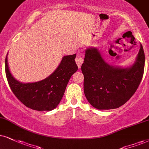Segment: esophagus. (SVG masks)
Listing matches in <instances>:
<instances>
[{
  "instance_id": "1",
  "label": "esophagus",
  "mask_w": 149,
  "mask_h": 149,
  "mask_svg": "<svg viewBox=\"0 0 149 149\" xmlns=\"http://www.w3.org/2000/svg\"><path fill=\"white\" fill-rule=\"evenodd\" d=\"M83 57H84V55L82 54H78L76 58H75V61H76L77 64L79 68H80L81 66L82 63H83L84 62Z\"/></svg>"
}]
</instances>
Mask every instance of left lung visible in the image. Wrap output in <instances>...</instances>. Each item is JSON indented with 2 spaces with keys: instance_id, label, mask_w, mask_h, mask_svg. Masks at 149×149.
Returning a JSON list of instances; mask_svg holds the SVG:
<instances>
[{
  "instance_id": "1",
  "label": "left lung",
  "mask_w": 149,
  "mask_h": 149,
  "mask_svg": "<svg viewBox=\"0 0 149 149\" xmlns=\"http://www.w3.org/2000/svg\"><path fill=\"white\" fill-rule=\"evenodd\" d=\"M145 63L142 44L135 61L128 68L108 64L96 47L86 49L81 65L84 94L88 102L99 110L115 109L133 96L142 81Z\"/></svg>"
}]
</instances>
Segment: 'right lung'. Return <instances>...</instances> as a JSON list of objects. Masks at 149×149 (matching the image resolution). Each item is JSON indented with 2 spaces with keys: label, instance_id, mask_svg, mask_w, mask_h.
Returning <instances> with one entry per match:
<instances>
[{
  "label": "right lung",
  "instance_id": "obj_1",
  "mask_svg": "<svg viewBox=\"0 0 149 149\" xmlns=\"http://www.w3.org/2000/svg\"><path fill=\"white\" fill-rule=\"evenodd\" d=\"M76 54L64 56L52 74L45 79L33 83H22L11 74L5 58V73L13 93L27 107L38 111H50L59 104L70 79L78 67Z\"/></svg>",
  "mask_w": 149,
  "mask_h": 149
}]
</instances>
